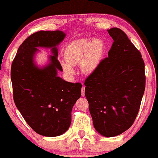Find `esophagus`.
Segmentation results:
<instances>
[{"mask_svg":"<svg viewBox=\"0 0 158 158\" xmlns=\"http://www.w3.org/2000/svg\"><path fill=\"white\" fill-rule=\"evenodd\" d=\"M85 87H81V96H85Z\"/></svg>","mask_w":158,"mask_h":158,"instance_id":"obj_1","label":"esophagus"}]
</instances>
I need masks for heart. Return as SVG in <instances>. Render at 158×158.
Returning <instances> with one entry per match:
<instances>
[{
  "label": "heart",
  "instance_id": "1",
  "mask_svg": "<svg viewBox=\"0 0 158 158\" xmlns=\"http://www.w3.org/2000/svg\"><path fill=\"white\" fill-rule=\"evenodd\" d=\"M103 52L101 40L81 39L69 44L65 49L64 57L66 62L62 63L63 71L67 74L74 73L72 65L80 64L83 73H91L98 66Z\"/></svg>",
  "mask_w": 158,
  "mask_h": 158
}]
</instances>
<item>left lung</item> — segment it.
<instances>
[{"label":"left lung","instance_id":"obj_1","mask_svg":"<svg viewBox=\"0 0 158 158\" xmlns=\"http://www.w3.org/2000/svg\"><path fill=\"white\" fill-rule=\"evenodd\" d=\"M114 42L106 57L85 79V95L94 127L106 137L129 129L136 118L145 89L144 62L121 29L108 30Z\"/></svg>","mask_w":158,"mask_h":158}]
</instances>
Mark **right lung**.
Here are the masks:
<instances>
[{
    "label": "right lung",
    "mask_w": 158,
    "mask_h": 158,
    "mask_svg": "<svg viewBox=\"0 0 158 158\" xmlns=\"http://www.w3.org/2000/svg\"><path fill=\"white\" fill-rule=\"evenodd\" d=\"M60 31H40L19 46L11 69L13 98L30 127L44 136H58L69 129L71 110L81 96V84L71 83L57 76L63 71L56 46L64 39ZM52 47L51 63L39 69L33 63L37 47Z\"/></svg>",
    "instance_id": "1"
}]
</instances>
